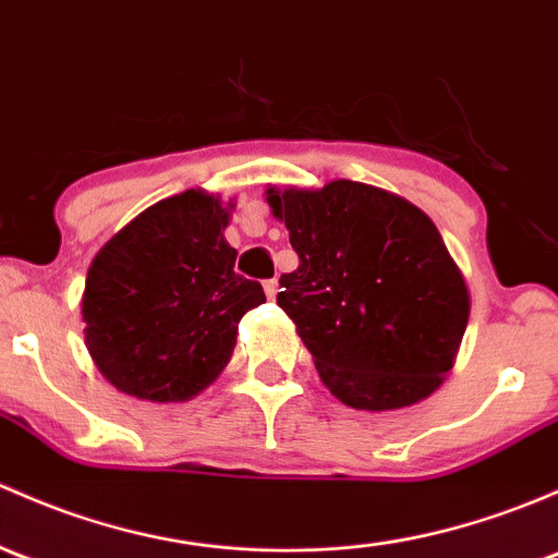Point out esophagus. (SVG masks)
<instances>
[{"label": "esophagus", "mask_w": 558, "mask_h": 558, "mask_svg": "<svg viewBox=\"0 0 558 558\" xmlns=\"http://www.w3.org/2000/svg\"><path fill=\"white\" fill-rule=\"evenodd\" d=\"M264 294H267V299L278 296V280H267V283H264Z\"/></svg>", "instance_id": "esophagus-1"}]
</instances>
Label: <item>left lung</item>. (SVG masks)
I'll use <instances>...</instances> for the list:
<instances>
[{"instance_id":"1","label":"left lung","mask_w":558,"mask_h":558,"mask_svg":"<svg viewBox=\"0 0 558 558\" xmlns=\"http://www.w3.org/2000/svg\"><path fill=\"white\" fill-rule=\"evenodd\" d=\"M264 195L299 254L278 304L331 396L390 412L436 392L460 353L471 291L430 216L348 179Z\"/></svg>"}]
</instances>
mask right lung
<instances>
[{"mask_svg": "<svg viewBox=\"0 0 558 558\" xmlns=\"http://www.w3.org/2000/svg\"><path fill=\"white\" fill-rule=\"evenodd\" d=\"M232 208L186 190L141 210L93 259L85 348L125 396L190 401L230 363L240 318L264 302L262 286L234 272Z\"/></svg>", "mask_w": 558, "mask_h": 558, "instance_id": "obj_1", "label": "right lung"}]
</instances>
